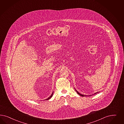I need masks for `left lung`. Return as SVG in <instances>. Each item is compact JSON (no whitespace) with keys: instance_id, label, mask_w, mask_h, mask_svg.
Returning a JSON list of instances; mask_svg holds the SVG:
<instances>
[{"instance_id":"left-lung-1","label":"left lung","mask_w":124,"mask_h":124,"mask_svg":"<svg viewBox=\"0 0 124 124\" xmlns=\"http://www.w3.org/2000/svg\"><path fill=\"white\" fill-rule=\"evenodd\" d=\"M75 90H76V92H77V93H78V94H79V95H80V96H82V97H84V96H86V95H82V94H80V93H79V92H78V91H77V90H76V89H75ZM94 93V94H96V93ZM89 96H91V95H89Z\"/></svg>"}]
</instances>
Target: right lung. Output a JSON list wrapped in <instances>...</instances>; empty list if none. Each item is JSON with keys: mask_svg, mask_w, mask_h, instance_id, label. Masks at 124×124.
<instances>
[{"mask_svg": "<svg viewBox=\"0 0 124 124\" xmlns=\"http://www.w3.org/2000/svg\"><path fill=\"white\" fill-rule=\"evenodd\" d=\"M53 93H52L51 95V96H50V97H49V98H47L46 99H45L44 100H48V99H49L50 98H51V97H52V96H53Z\"/></svg>", "mask_w": 124, "mask_h": 124, "instance_id": "right-lung-1", "label": "right lung"}]
</instances>
